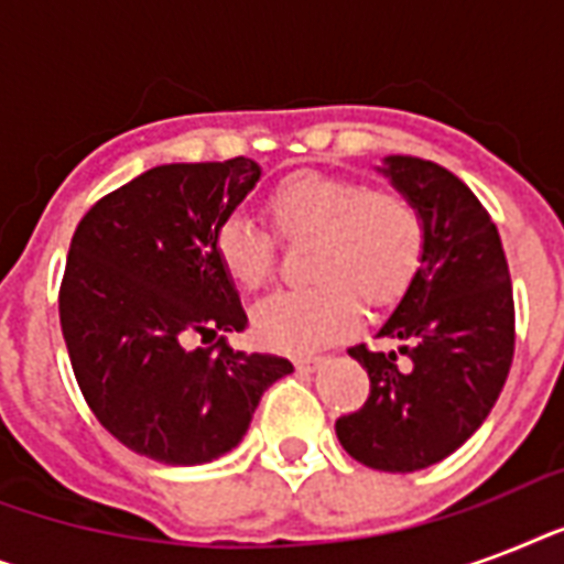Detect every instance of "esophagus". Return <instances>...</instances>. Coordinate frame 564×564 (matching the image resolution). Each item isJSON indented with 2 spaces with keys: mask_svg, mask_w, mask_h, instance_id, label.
<instances>
[{
  "mask_svg": "<svg viewBox=\"0 0 564 564\" xmlns=\"http://www.w3.org/2000/svg\"><path fill=\"white\" fill-rule=\"evenodd\" d=\"M325 362V357H304V360H299V369L304 371H316L318 366Z\"/></svg>",
  "mask_w": 564,
  "mask_h": 564,
  "instance_id": "obj_1",
  "label": "esophagus"
}]
</instances>
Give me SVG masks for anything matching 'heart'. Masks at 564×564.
<instances>
[{
	"instance_id": "heart-1",
	"label": "heart",
	"mask_w": 564,
	"mask_h": 564,
	"mask_svg": "<svg viewBox=\"0 0 564 564\" xmlns=\"http://www.w3.org/2000/svg\"><path fill=\"white\" fill-rule=\"evenodd\" d=\"M265 207L281 237H313L307 269L318 278L254 307L257 336L272 348L304 354L334 343L357 325V299L366 307H389L419 272L424 221L401 193L304 172L281 181ZM216 257L239 290L254 292L272 274V237L234 213L216 230Z\"/></svg>"
}]
</instances>
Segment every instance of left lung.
I'll return each instance as SVG.
<instances>
[{"instance_id": "1", "label": "left lung", "mask_w": 564, "mask_h": 564, "mask_svg": "<svg viewBox=\"0 0 564 564\" xmlns=\"http://www.w3.org/2000/svg\"><path fill=\"white\" fill-rule=\"evenodd\" d=\"M377 172L415 204L424 257L377 330L398 351L348 348L371 394L336 421V436L357 463L406 474L442 463L486 421L512 366L516 307L498 228L463 181L410 154H389Z\"/></svg>"}]
</instances>
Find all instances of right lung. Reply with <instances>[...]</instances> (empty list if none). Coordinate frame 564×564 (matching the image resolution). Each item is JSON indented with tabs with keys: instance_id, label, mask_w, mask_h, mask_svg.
I'll return each instance as SVG.
<instances>
[{
	"instance_id": "add662e5",
	"label": "right lung",
	"mask_w": 564,
	"mask_h": 564,
	"mask_svg": "<svg viewBox=\"0 0 564 564\" xmlns=\"http://www.w3.org/2000/svg\"><path fill=\"white\" fill-rule=\"evenodd\" d=\"M263 170L251 158L166 163L87 210L69 242L61 330L84 401L134 454L204 465L242 442L292 362L234 351L248 325L216 230ZM198 338H216L202 349Z\"/></svg>"
}]
</instances>
